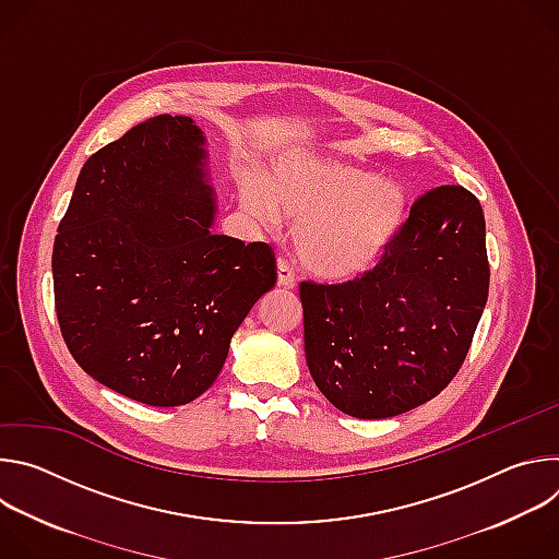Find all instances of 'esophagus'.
I'll return each mask as SVG.
<instances>
[{"instance_id": "1", "label": "esophagus", "mask_w": 559, "mask_h": 559, "mask_svg": "<svg viewBox=\"0 0 559 559\" xmlns=\"http://www.w3.org/2000/svg\"><path fill=\"white\" fill-rule=\"evenodd\" d=\"M276 281L281 287H294V272L287 265V261H283V259H278V263H276Z\"/></svg>"}]
</instances>
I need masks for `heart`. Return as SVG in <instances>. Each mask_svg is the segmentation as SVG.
I'll use <instances>...</instances> for the list:
<instances>
[{
  "mask_svg": "<svg viewBox=\"0 0 559 559\" xmlns=\"http://www.w3.org/2000/svg\"><path fill=\"white\" fill-rule=\"evenodd\" d=\"M243 210L261 225L296 218L292 243L300 265L325 281L367 272L389 248L407 214V190L365 168L318 154H294L270 181L243 177Z\"/></svg>",
  "mask_w": 559,
  "mask_h": 559,
  "instance_id": "obj_1",
  "label": "heart"
}]
</instances>
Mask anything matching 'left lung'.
<instances>
[{
	"mask_svg": "<svg viewBox=\"0 0 559 559\" xmlns=\"http://www.w3.org/2000/svg\"><path fill=\"white\" fill-rule=\"evenodd\" d=\"M487 296L483 205L462 186H440L412 205L371 272L300 283L309 373L347 416L412 412L462 367Z\"/></svg>",
	"mask_w": 559,
	"mask_h": 559,
	"instance_id": "8db88e82",
	"label": "left lung"
}]
</instances>
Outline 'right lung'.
<instances>
[{
  "label": "right lung",
  "mask_w": 559,
  "mask_h": 559,
  "mask_svg": "<svg viewBox=\"0 0 559 559\" xmlns=\"http://www.w3.org/2000/svg\"><path fill=\"white\" fill-rule=\"evenodd\" d=\"M203 130L152 117L79 173L52 248L61 336L88 376L150 407L192 403L274 287L265 243L212 234Z\"/></svg>",
  "instance_id": "right-lung-1"
}]
</instances>
